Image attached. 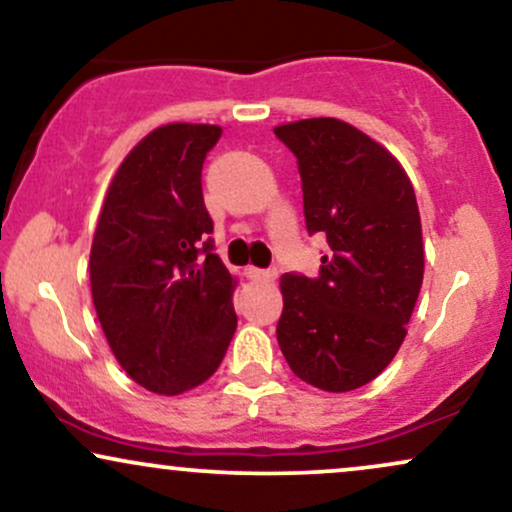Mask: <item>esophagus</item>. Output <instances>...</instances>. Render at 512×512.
Segmentation results:
<instances>
[{
    "label": "esophagus",
    "instance_id": "1",
    "mask_svg": "<svg viewBox=\"0 0 512 512\" xmlns=\"http://www.w3.org/2000/svg\"><path fill=\"white\" fill-rule=\"evenodd\" d=\"M248 274L252 279H260V281H274L276 279V269H257V267H250Z\"/></svg>",
    "mask_w": 512,
    "mask_h": 512
}]
</instances>
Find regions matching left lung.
I'll use <instances>...</instances> for the list:
<instances>
[{"label":"left lung","mask_w":512,"mask_h":512,"mask_svg":"<svg viewBox=\"0 0 512 512\" xmlns=\"http://www.w3.org/2000/svg\"><path fill=\"white\" fill-rule=\"evenodd\" d=\"M274 134L298 158L308 233L330 245L315 279L281 276L276 339L308 385L356 390L395 358L424 281L414 187L397 158L349 122L313 117Z\"/></svg>","instance_id":"1"}]
</instances>
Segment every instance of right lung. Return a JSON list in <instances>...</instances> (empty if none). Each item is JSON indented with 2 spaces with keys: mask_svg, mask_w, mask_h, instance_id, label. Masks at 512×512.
<instances>
[{
  "mask_svg": "<svg viewBox=\"0 0 512 512\" xmlns=\"http://www.w3.org/2000/svg\"><path fill=\"white\" fill-rule=\"evenodd\" d=\"M221 127L173 122L129 151L91 245V293L110 349L134 383L180 395L214 375L238 317L236 279L214 255L204 158Z\"/></svg>",
  "mask_w": 512,
  "mask_h": 512,
  "instance_id": "obj_1",
  "label": "right lung"
}]
</instances>
